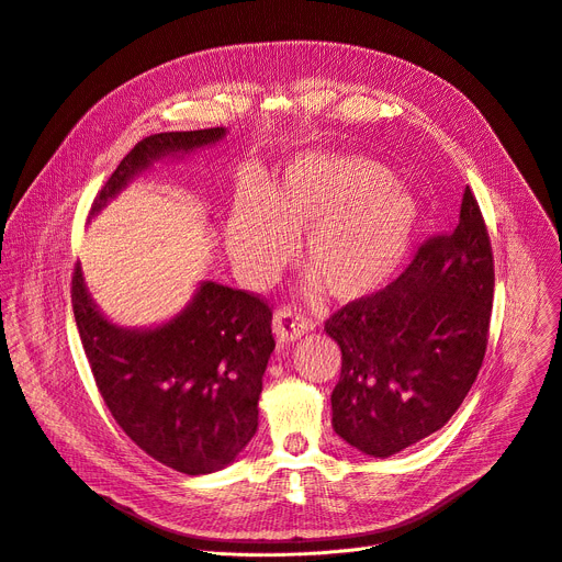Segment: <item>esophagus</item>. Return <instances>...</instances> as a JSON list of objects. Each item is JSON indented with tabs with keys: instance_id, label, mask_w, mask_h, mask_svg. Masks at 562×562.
I'll return each instance as SVG.
<instances>
[{
	"instance_id": "1",
	"label": "esophagus",
	"mask_w": 562,
	"mask_h": 562,
	"mask_svg": "<svg viewBox=\"0 0 562 562\" xmlns=\"http://www.w3.org/2000/svg\"><path fill=\"white\" fill-rule=\"evenodd\" d=\"M272 328H274V336L279 342H294V340H300L304 334H308L313 324L304 315L296 313L294 308L283 306L274 313Z\"/></svg>"
}]
</instances>
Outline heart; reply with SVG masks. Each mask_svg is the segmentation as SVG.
<instances>
[{"label": "heart", "mask_w": 562, "mask_h": 562, "mask_svg": "<svg viewBox=\"0 0 562 562\" xmlns=\"http://www.w3.org/2000/svg\"><path fill=\"white\" fill-rule=\"evenodd\" d=\"M417 224L413 196L381 162L349 154H300L262 192L243 188L226 247L254 285L279 277L300 236V260L338 304L374 296L402 266Z\"/></svg>", "instance_id": "heart-1"}]
</instances>
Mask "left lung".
Returning a JSON list of instances; mask_svg holds the SVG:
<instances>
[{
	"label": "left lung",
	"mask_w": 562,
	"mask_h": 562,
	"mask_svg": "<svg viewBox=\"0 0 562 562\" xmlns=\"http://www.w3.org/2000/svg\"><path fill=\"white\" fill-rule=\"evenodd\" d=\"M492 294V245L468 186L451 234L426 238L397 279L324 322L342 351L336 434L387 458L442 428L483 366Z\"/></svg>",
	"instance_id": "obj_1"
}]
</instances>
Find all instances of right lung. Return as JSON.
Masks as SVG:
<instances>
[{"label": "right lung", "mask_w": 562, "mask_h": 562, "mask_svg": "<svg viewBox=\"0 0 562 562\" xmlns=\"http://www.w3.org/2000/svg\"><path fill=\"white\" fill-rule=\"evenodd\" d=\"M220 138L222 126L143 138L97 192L90 217L160 156ZM72 311L97 390L131 440L188 476L234 463L256 434L262 374L274 351L272 308L260 294L204 281L175 319L131 331L99 313L77 266Z\"/></svg>", "instance_id": "1"}]
</instances>
